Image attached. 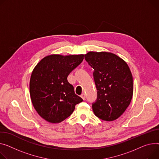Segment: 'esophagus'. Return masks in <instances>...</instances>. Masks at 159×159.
<instances>
[{"label": "esophagus", "mask_w": 159, "mask_h": 159, "mask_svg": "<svg viewBox=\"0 0 159 159\" xmlns=\"http://www.w3.org/2000/svg\"><path fill=\"white\" fill-rule=\"evenodd\" d=\"M81 98L84 100H85L86 99V95H85V94H84V93H82V94H81Z\"/></svg>", "instance_id": "esophagus-1"}]
</instances>
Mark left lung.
Listing matches in <instances>:
<instances>
[{
  "mask_svg": "<svg viewBox=\"0 0 159 159\" xmlns=\"http://www.w3.org/2000/svg\"><path fill=\"white\" fill-rule=\"evenodd\" d=\"M84 57L94 70L97 98L92 108L95 116L107 121L118 119L133 95V78L128 65L111 52H89Z\"/></svg>",
  "mask_w": 159,
  "mask_h": 159,
  "instance_id": "1",
  "label": "left lung"
}]
</instances>
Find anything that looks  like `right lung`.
<instances>
[{
    "instance_id": "obj_1",
    "label": "right lung",
    "mask_w": 159,
    "mask_h": 159,
    "mask_svg": "<svg viewBox=\"0 0 159 159\" xmlns=\"http://www.w3.org/2000/svg\"><path fill=\"white\" fill-rule=\"evenodd\" d=\"M84 57L53 54L42 59L34 68L29 84L30 98L38 114L46 121L52 123L64 121L83 101L67 77Z\"/></svg>"
}]
</instances>
